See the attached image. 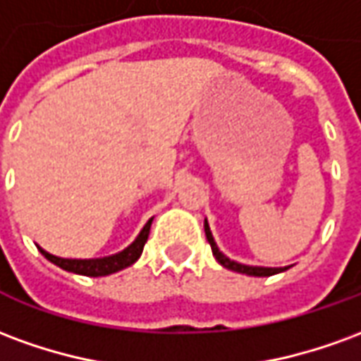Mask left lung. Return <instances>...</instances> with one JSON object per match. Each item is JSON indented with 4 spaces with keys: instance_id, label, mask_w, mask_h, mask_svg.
<instances>
[{
    "instance_id": "left-lung-1",
    "label": "left lung",
    "mask_w": 361,
    "mask_h": 361,
    "mask_svg": "<svg viewBox=\"0 0 361 361\" xmlns=\"http://www.w3.org/2000/svg\"><path fill=\"white\" fill-rule=\"evenodd\" d=\"M204 234H207V240L211 243V250L212 255L216 257L220 265L226 267L230 271L235 272H242V274H250V276H272V274H279V272H284L288 267H279V269H272V267H251V265H242V263H238V261H232V259H228L222 251L219 250V245L214 242V238H212L211 228H209V222L204 220Z\"/></svg>"
}]
</instances>
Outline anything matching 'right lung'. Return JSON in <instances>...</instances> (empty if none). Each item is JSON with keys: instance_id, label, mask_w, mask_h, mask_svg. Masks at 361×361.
Segmentation results:
<instances>
[{"instance_id": "right-lung-1", "label": "right lung", "mask_w": 361, "mask_h": 361, "mask_svg": "<svg viewBox=\"0 0 361 361\" xmlns=\"http://www.w3.org/2000/svg\"><path fill=\"white\" fill-rule=\"evenodd\" d=\"M150 224H152V219L142 226L141 234L135 238V242L131 245H127L126 250L119 251L116 255H110V257H100V259H63L56 257L48 251H44L42 247H38V251L42 253L44 257L48 259L50 263L58 265L59 269H63L67 272H75V274H85V276H108V274H114V272L121 271V269H127L131 267L141 257L142 247L149 240Z\"/></svg>"}]
</instances>
